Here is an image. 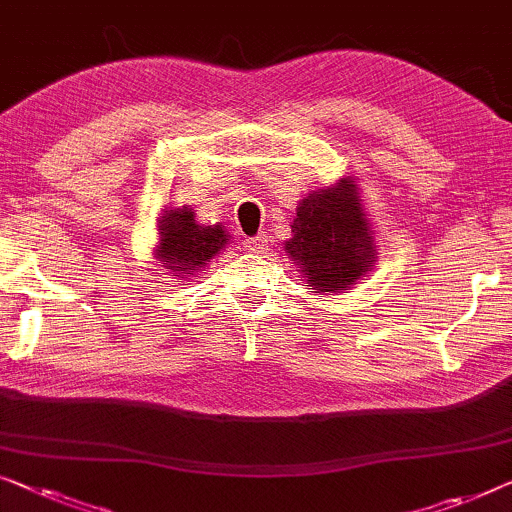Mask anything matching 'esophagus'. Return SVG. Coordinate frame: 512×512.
<instances>
[{"mask_svg":"<svg viewBox=\"0 0 512 512\" xmlns=\"http://www.w3.org/2000/svg\"><path fill=\"white\" fill-rule=\"evenodd\" d=\"M247 249L251 251V254H265V251H268V238H265V235H256V238H249Z\"/></svg>","mask_w":512,"mask_h":512,"instance_id":"esophagus-1","label":"esophagus"}]
</instances>
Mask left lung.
<instances>
[{"instance_id": "1", "label": "left lung", "mask_w": 512, "mask_h": 512, "mask_svg": "<svg viewBox=\"0 0 512 512\" xmlns=\"http://www.w3.org/2000/svg\"><path fill=\"white\" fill-rule=\"evenodd\" d=\"M284 251L311 293H348L374 270L379 249L353 177L307 194L295 207Z\"/></svg>"}]
</instances>
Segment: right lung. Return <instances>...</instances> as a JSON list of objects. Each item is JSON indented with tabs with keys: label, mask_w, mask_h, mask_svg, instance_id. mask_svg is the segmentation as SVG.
Instances as JSON below:
<instances>
[{
	"label": "right lung",
	"mask_w": 512,
	"mask_h": 512,
	"mask_svg": "<svg viewBox=\"0 0 512 512\" xmlns=\"http://www.w3.org/2000/svg\"><path fill=\"white\" fill-rule=\"evenodd\" d=\"M231 235L221 224H198L189 205L166 207L157 219V244L154 263L168 279L189 281L201 274L212 258L226 249Z\"/></svg>",
	"instance_id": "add662e5"
}]
</instances>
